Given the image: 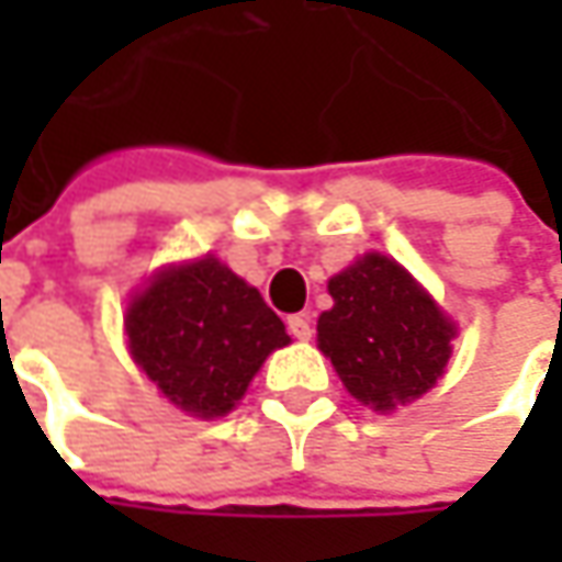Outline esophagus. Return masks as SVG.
I'll return each instance as SVG.
<instances>
[{"label": "esophagus", "instance_id": "34e87169", "mask_svg": "<svg viewBox=\"0 0 562 562\" xmlns=\"http://www.w3.org/2000/svg\"><path fill=\"white\" fill-rule=\"evenodd\" d=\"M288 331H291L296 340H310V337H313V322H310V315H291V318H288Z\"/></svg>", "mask_w": 562, "mask_h": 562}]
</instances>
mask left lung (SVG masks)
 <instances>
[{
  "label": "left lung",
  "instance_id": "left-lung-1",
  "mask_svg": "<svg viewBox=\"0 0 562 562\" xmlns=\"http://www.w3.org/2000/svg\"><path fill=\"white\" fill-rule=\"evenodd\" d=\"M318 347L344 387L378 413L422 397L443 375L453 325L394 259L369 252L328 281Z\"/></svg>",
  "mask_w": 562,
  "mask_h": 562
}]
</instances>
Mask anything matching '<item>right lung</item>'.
Wrapping results in <instances>:
<instances>
[{
  "mask_svg": "<svg viewBox=\"0 0 562 562\" xmlns=\"http://www.w3.org/2000/svg\"><path fill=\"white\" fill-rule=\"evenodd\" d=\"M124 325L143 372L203 419L234 409L271 350L291 344L262 293L212 256L159 274Z\"/></svg>",
  "mask_w": 562,
  "mask_h": 562,
  "instance_id": "add662e5",
  "label": "right lung"
}]
</instances>
